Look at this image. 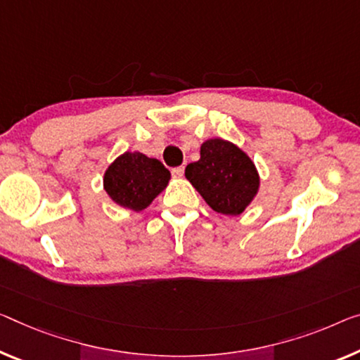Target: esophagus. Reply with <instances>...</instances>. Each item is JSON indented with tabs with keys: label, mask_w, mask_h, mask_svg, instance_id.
<instances>
[{
	"label": "esophagus",
	"mask_w": 360,
	"mask_h": 360,
	"mask_svg": "<svg viewBox=\"0 0 360 360\" xmlns=\"http://www.w3.org/2000/svg\"><path fill=\"white\" fill-rule=\"evenodd\" d=\"M184 174H185V165H179V167L172 169L174 176H184Z\"/></svg>",
	"instance_id": "esophagus-1"
}]
</instances>
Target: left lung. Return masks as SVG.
I'll use <instances>...</instances> for the list:
<instances>
[{"label": "left lung", "instance_id": "obj_1", "mask_svg": "<svg viewBox=\"0 0 360 360\" xmlns=\"http://www.w3.org/2000/svg\"><path fill=\"white\" fill-rule=\"evenodd\" d=\"M185 176L215 212L225 215H240L259 188L251 159L220 138L202 143L201 159L186 165Z\"/></svg>", "mask_w": 360, "mask_h": 360}]
</instances>
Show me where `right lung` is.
Masks as SVG:
<instances>
[{"instance_id":"1","label":"right lung","mask_w":360,"mask_h":360,"mask_svg":"<svg viewBox=\"0 0 360 360\" xmlns=\"http://www.w3.org/2000/svg\"><path fill=\"white\" fill-rule=\"evenodd\" d=\"M169 179V169L158 159L124 153L104 174V190L119 206L143 211L167 186Z\"/></svg>"}]
</instances>
